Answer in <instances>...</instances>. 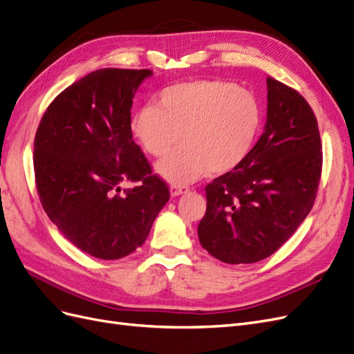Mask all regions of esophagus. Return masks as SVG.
Wrapping results in <instances>:
<instances>
[{
  "label": "esophagus",
  "mask_w": 354,
  "mask_h": 354,
  "mask_svg": "<svg viewBox=\"0 0 354 354\" xmlns=\"http://www.w3.org/2000/svg\"><path fill=\"white\" fill-rule=\"evenodd\" d=\"M189 192V187L187 186H181V185H173L169 187V194H171V196H180V195H183V194H187Z\"/></svg>",
  "instance_id": "1"
}]
</instances>
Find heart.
Here are the masks:
<instances>
[{"instance_id": "obj_1", "label": "heart", "mask_w": 354, "mask_h": 354, "mask_svg": "<svg viewBox=\"0 0 354 354\" xmlns=\"http://www.w3.org/2000/svg\"><path fill=\"white\" fill-rule=\"evenodd\" d=\"M261 104L250 90L221 80L174 84L160 91L158 106L145 104L131 130L156 158V173L176 185L190 183L209 171L221 176L250 155L261 125Z\"/></svg>"}]
</instances>
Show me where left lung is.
<instances>
[{"instance_id": "obj_1", "label": "left lung", "mask_w": 354, "mask_h": 354, "mask_svg": "<svg viewBox=\"0 0 354 354\" xmlns=\"http://www.w3.org/2000/svg\"><path fill=\"white\" fill-rule=\"evenodd\" d=\"M322 143L306 99L267 78V120L243 162L205 187L198 226L203 250L227 264H250L279 250L312 209Z\"/></svg>"}]
</instances>
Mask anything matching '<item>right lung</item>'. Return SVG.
I'll return each mask as SVG.
<instances>
[{
    "label": "right lung",
    "mask_w": 354,
    "mask_h": 354,
    "mask_svg": "<svg viewBox=\"0 0 354 354\" xmlns=\"http://www.w3.org/2000/svg\"><path fill=\"white\" fill-rule=\"evenodd\" d=\"M149 69H99L51 102L35 134L34 169L48 218L100 260L134 252L169 199L133 140L131 104ZM139 181L133 189H120Z\"/></svg>",
    "instance_id": "right-lung-1"
}]
</instances>
